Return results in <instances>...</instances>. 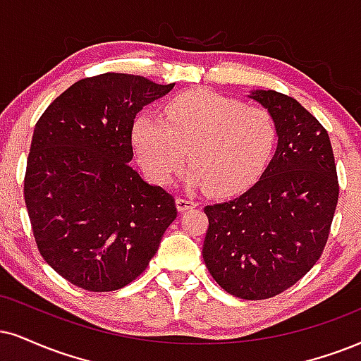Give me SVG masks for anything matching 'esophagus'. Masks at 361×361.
Instances as JSON below:
<instances>
[{
  "instance_id": "esophagus-1",
  "label": "esophagus",
  "mask_w": 361,
  "mask_h": 361,
  "mask_svg": "<svg viewBox=\"0 0 361 361\" xmlns=\"http://www.w3.org/2000/svg\"><path fill=\"white\" fill-rule=\"evenodd\" d=\"M176 206H177V209H179L180 212H184V211H189V209H194L195 206H197V202H195L194 199L177 197L176 199Z\"/></svg>"
}]
</instances>
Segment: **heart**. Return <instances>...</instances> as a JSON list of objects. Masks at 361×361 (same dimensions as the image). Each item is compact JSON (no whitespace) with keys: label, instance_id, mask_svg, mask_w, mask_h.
Here are the masks:
<instances>
[{"label":"heart","instance_id":"obj_1","mask_svg":"<svg viewBox=\"0 0 361 361\" xmlns=\"http://www.w3.org/2000/svg\"><path fill=\"white\" fill-rule=\"evenodd\" d=\"M278 128L268 110L244 105L209 90H190L166 105V120L142 114L132 127V142L145 176L169 184L184 166L189 182L207 192H243L273 157Z\"/></svg>","mask_w":361,"mask_h":361}]
</instances>
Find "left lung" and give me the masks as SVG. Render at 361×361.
<instances>
[{
    "label": "left lung",
    "instance_id": "8db88e82",
    "mask_svg": "<svg viewBox=\"0 0 361 361\" xmlns=\"http://www.w3.org/2000/svg\"><path fill=\"white\" fill-rule=\"evenodd\" d=\"M249 99L273 115L278 145L251 189L204 207L202 257L229 295L268 300L317 264L340 188L328 132L300 102L274 90H255Z\"/></svg>",
    "mask_w": 361,
    "mask_h": 361
}]
</instances>
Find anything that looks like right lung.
Listing matches in <instances>:
<instances>
[{"label":"right lung","instance_id":"add662e5","mask_svg":"<svg viewBox=\"0 0 361 361\" xmlns=\"http://www.w3.org/2000/svg\"><path fill=\"white\" fill-rule=\"evenodd\" d=\"M173 88L140 75L83 78L35 126L25 202L43 259L87 291H115L144 273L177 217L176 201L130 162L135 115Z\"/></svg>","mask_w":361,"mask_h":361}]
</instances>
